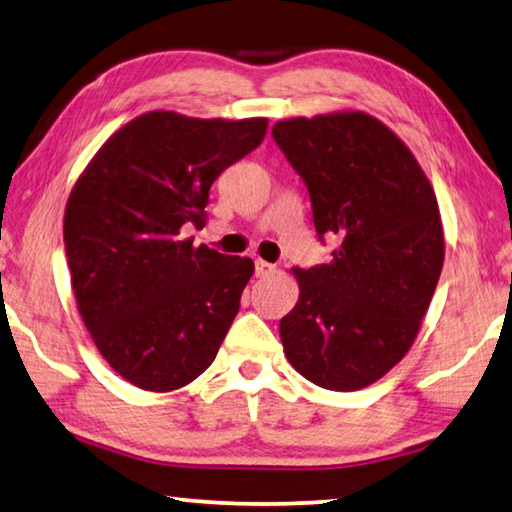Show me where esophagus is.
<instances>
[{"label": "esophagus", "mask_w": 512, "mask_h": 512, "mask_svg": "<svg viewBox=\"0 0 512 512\" xmlns=\"http://www.w3.org/2000/svg\"><path fill=\"white\" fill-rule=\"evenodd\" d=\"M276 272V265L267 263V261H256V276L258 279H267V276H272Z\"/></svg>", "instance_id": "obj_1"}]
</instances>
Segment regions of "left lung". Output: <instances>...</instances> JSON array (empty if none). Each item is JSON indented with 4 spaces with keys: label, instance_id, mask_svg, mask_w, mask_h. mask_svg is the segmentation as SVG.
I'll return each mask as SVG.
<instances>
[{
    "label": "left lung",
    "instance_id": "1",
    "mask_svg": "<svg viewBox=\"0 0 512 512\" xmlns=\"http://www.w3.org/2000/svg\"><path fill=\"white\" fill-rule=\"evenodd\" d=\"M274 141L303 177L333 261L292 267L299 301L281 319L288 362L330 391L378 382L418 337L443 270L434 188L396 132L360 110L292 116Z\"/></svg>",
    "mask_w": 512,
    "mask_h": 512
}]
</instances>
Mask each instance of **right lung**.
Masks as SVG:
<instances>
[{
	"label": "right lung",
	"instance_id": "1",
	"mask_svg": "<svg viewBox=\"0 0 512 512\" xmlns=\"http://www.w3.org/2000/svg\"><path fill=\"white\" fill-rule=\"evenodd\" d=\"M267 119L146 112L107 139L71 188L65 247L76 306L98 353L143 391L209 369L254 274L251 258L195 247L209 188L261 146Z\"/></svg>",
	"mask_w": 512,
	"mask_h": 512
}]
</instances>
